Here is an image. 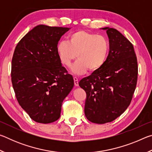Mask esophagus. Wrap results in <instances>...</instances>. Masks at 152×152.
<instances>
[{"mask_svg":"<svg viewBox=\"0 0 152 152\" xmlns=\"http://www.w3.org/2000/svg\"><path fill=\"white\" fill-rule=\"evenodd\" d=\"M74 85L76 86H78V78L77 77L74 76Z\"/></svg>","mask_w":152,"mask_h":152,"instance_id":"1","label":"esophagus"}]
</instances>
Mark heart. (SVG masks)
Segmentation results:
<instances>
[{"instance_id": "obj_1", "label": "heart", "mask_w": 152, "mask_h": 152, "mask_svg": "<svg viewBox=\"0 0 152 152\" xmlns=\"http://www.w3.org/2000/svg\"><path fill=\"white\" fill-rule=\"evenodd\" d=\"M56 50L61 62L66 67H70L78 57L72 70L82 74L88 70L96 72L103 66L109 54L110 43L104 36L79 30L71 33L68 41H60Z\"/></svg>"}]
</instances>
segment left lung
<instances>
[{
  "mask_svg": "<svg viewBox=\"0 0 152 152\" xmlns=\"http://www.w3.org/2000/svg\"><path fill=\"white\" fill-rule=\"evenodd\" d=\"M110 51L101 69L79 82L85 91L84 113L92 123L111 122L129 106L137 85L138 67L134 48L119 31L104 27Z\"/></svg>",
  "mask_w": 152,
  "mask_h": 152,
  "instance_id": "8db88e82",
  "label": "left lung"
}]
</instances>
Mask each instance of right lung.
<instances>
[{"label":"right lung","mask_w":152,"mask_h":152,"mask_svg":"<svg viewBox=\"0 0 152 152\" xmlns=\"http://www.w3.org/2000/svg\"><path fill=\"white\" fill-rule=\"evenodd\" d=\"M68 27L39 25L15 48L11 81L19 104L31 119L50 123L60 117L61 104L74 87V79L58 57L56 47Z\"/></svg>","instance_id":"add662e5"}]
</instances>
